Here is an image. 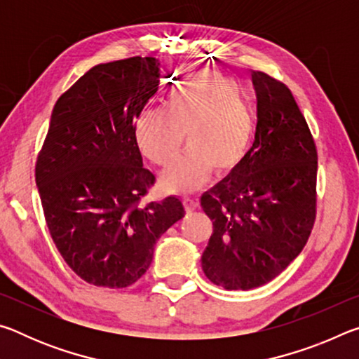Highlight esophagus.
Instances as JSON below:
<instances>
[{"mask_svg": "<svg viewBox=\"0 0 359 359\" xmlns=\"http://www.w3.org/2000/svg\"><path fill=\"white\" fill-rule=\"evenodd\" d=\"M198 204H199V201L196 198H191V196L184 198V208H185L187 212H193L194 209L198 208Z\"/></svg>", "mask_w": 359, "mask_h": 359, "instance_id": "esophagus-1", "label": "esophagus"}]
</instances>
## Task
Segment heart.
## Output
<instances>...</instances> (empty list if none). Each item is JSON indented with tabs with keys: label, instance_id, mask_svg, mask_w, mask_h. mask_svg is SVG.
Wrapping results in <instances>:
<instances>
[{
	"label": "heart",
	"instance_id": "b5f03b06",
	"mask_svg": "<svg viewBox=\"0 0 359 359\" xmlns=\"http://www.w3.org/2000/svg\"><path fill=\"white\" fill-rule=\"evenodd\" d=\"M255 130L252 109L228 79L214 71L187 76L168 96L163 109H149L135 123L139 150L158 166L177 154L183 135L191 147L160 174L166 191L198 190L210 171L223 175L238 168Z\"/></svg>",
	"mask_w": 359,
	"mask_h": 359
}]
</instances>
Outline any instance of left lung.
<instances>
[{
	"label": "left lung",
	"mask_w": 359,
	"mask_h": 359,
	"mask_svg": "<svg viewBox=\"0 0 359 359\" xmlns=\"http://www.w3.org/2000/svg\"><path fill=\"white\" fill-rule=\"evenodd\" d=\"M257 133L241 165L201 198L214 224L201 263L224 290L276 278L307 244L317 218V145L290 88L252 71Z\"/></svg>",
	"instance_id": "obj_1"
}]
</instances>
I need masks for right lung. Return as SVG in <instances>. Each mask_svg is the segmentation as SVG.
Returning a JSON list of instances; mask_svg holds the SVG:
<instances>
[{
  "mask_svg": "<svg viewBox=\"0 0 359 359\" xmlns=\"http://www.w3.org/2000/svg\"><path fill=\"white\" fill-rule=\"evenodd\" d=\"M158 83L160 63L154 57L93 66L55 102L36 160L53 244L95 287L137 282L156 241L185 215L175 196L142 203L155 175L142 166L135 123Z\"/></svg>",
  "mask_w": 359,
  "mask_h": 359,
  "instance_id": "right-lung-1",
  "label": "right lung"
}]
</instances>
